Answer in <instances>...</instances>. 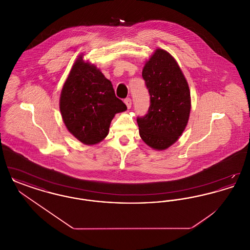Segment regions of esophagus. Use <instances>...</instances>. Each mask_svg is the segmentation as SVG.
Wrapping results in <instances>:
<instances>
[{
  "label": "esophagus",
  "instance_id": "1",
  "mask_svg": "<svg viewBox=\"0 0 250 250\" xmlns=\"http://www.w3.org/2000/svg\"><path fill=\"white\" fill-rule=\"evenodd\" d=\"M125 103L127 108H130L131 105H132V101H131L130 98H125Z\"/></svg>",
  "mask_w": 250,
  "mask_h": 250
}]
</instances>
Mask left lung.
<instances>
[{
	"instance_id": "1",
	"label": "left lung",
	"mask_w": 250,
	"mask_h": 250,
	"mask_svg": "<svg viewBox=\"0 0 250 250\" xmlns=\"http://www.w3.org/2000/svg\"><path fill=\"white\" fill-rule=\"evenodd\" d=\"M143 78L150 94L147 113L138 117L140 136L155 150H165L185 130L190 113V92L174 58L158 48L145 63Z\"/></svg>"
}]
</instances>
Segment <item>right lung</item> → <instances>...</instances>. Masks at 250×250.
<instances>
[{"instance_id": "1", "label": "right lung", "mask_w": 250, "mask_h": 250, "mask_svg": "<svg viewBox=\"0 0 250 250\" xmlns=\"http://www.w3.org/2000/svg\"><path fill=\"white\" fill-rule=\"evenodd\" d=\"M125 109L100 70L78 58L60 97L62 117L72 135L87 145L98 143L107 137L114 115Z\"/></svg>"}]
</instances>
